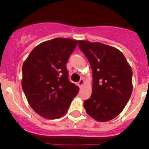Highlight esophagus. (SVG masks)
I'll return each mask as SVG.
<instances>
[{
  "mask_svg": "<svg viewBox=\"0 0 149 149\" xmlns=\"http://www.w3.org/2000/svg\"><path fill=\"white\" fill-rule=\"evenodd\" d=\"M85 83V81L83 79V78H81V79L80 80V81L78 82V85H79V87H82L83 85V84Z\"/></svg>",
  "mask_w": 149,
  "mask_h": 149,
  "instance_id": "obj_1",
  "label": "esophagus"
}]
</instances>
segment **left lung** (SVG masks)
I'll list each match as a JSON object with an SVG mask.
<instances>
[{
  "label": "left lung",
  "instance_id": "obj_1",
  "mask_svg": "<svg viewBox=\"0 0 149 149\" xmlns=\"http://www.w3.org/2000/svg\"><path fill=\"white\" fill-rule=\"evenodd\" d=\"M92 70V92L84 108L92 118L107 122L122 112L132 92V71L122 52L100 42L78 40Z\"/></svg>",
  "mask_w": 149,
  "mask_h": 149
}]
</instances>
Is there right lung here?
I'll list each match as a JSON object with an SVG mask.
<instances>
[{
  "label": "right lung",
  "instance_id": "obj_1",
  "mask_svg": "<svg viewBox=\"0 0 149 149\" xmlns=\"http://www.w3.org/2000/svg\"><path fill=\"white\" fill-rule=\"evenodd\" d=\"M78 40L56 38L36 46L22 66V86L30 107L47 119L67 112L79 88L68 78L66 64Z\"/></svg>",
  "mask_w": 149,
  "mask_h": 149
}]
</instances>
